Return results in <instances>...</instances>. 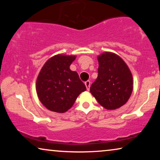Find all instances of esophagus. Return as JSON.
<instances>
[{
  "instance_id": "34e87169",
  "label": "esophagus",
  "mask_w": 160,
  "mask_h": 160,
  "mask_svg": "<svg viewBox=\"0 0 160 160\" xmlns=\"http://www.w3.org/2000/svg\"><path fill=\"white\" fill-rule=\"evenodd\" d=\"M85 85H86L87 89L89 91V88H90V82H89V81H87V82H85Z\"/></svg>"
}]
</instances>
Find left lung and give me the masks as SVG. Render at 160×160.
I'll list each match as a JSON object with an SVG mask.
<instances>
[{"label":"left lung","mask_w":160,"mask_h":160,"mask_svg":"<svg viewBox=\"0 0 160 160\" xmlns=\"http://www.w3.org/2000/svg\"><path fill=\"white\" fill-rule=\"evenodd\" d=\"M98 76L90 87V92L106 109L119 108L132 94L131 71L125 62L112 52H104L98 57Z\"/></svg>","instance_id":"8db88e82"}]
</instances>
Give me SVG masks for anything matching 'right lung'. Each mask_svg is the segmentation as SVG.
Listing matches in <instances>:
<instances>
[{
  "label": "right lung",
  "mask_w": 160,
  "mask_h": 160,
  "mask_svg": "<svg viewBox=\"0 0 160 160\" xmlns=\"http://www.w3.org/2000/svg\"><path fill=\"white\" fill-rule=\"evenodd\" d=\"M76 57L57 54L49 59L36 80V92L41 103L49 111L65 113L73 106L86 87L70 65Z\"/></svg>",
  "instance_id": "right-lung-1"
}]
</instances>
